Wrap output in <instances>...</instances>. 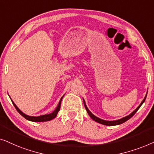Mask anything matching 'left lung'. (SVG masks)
I'll use <instances>...</instances> for the list:
<instances>
[{
  "label": "left lung",
  "instance_id": "obj_1",
  "mask_svg": "<svg viewBox=\"0 0 154 154\" xmlns=\"http://www.w3.org/2000/svg\"><path fill=\"white\" fill-rule=\"evenodd\" d=\"M146 95H147V93L146 94V96H145V97L144 99H143V101H141V103L139 104V106L137 107L136 109H135L134 111L131 112L130 115H128V116L126 117H124V118H122L121 119H119V120H112V121H109V120H103V119H101L99 118H98V117H96L94 116V115L92 113V112L90 111L89 110V108H87V105H86V103H85V99L83 98V102H84V105H85V107L86 108V110H87V111L88 112V114H89V116L91 117V119H93L94 121L96 122H98V123L100 124H102V125H108V126H114V125H120V124H122L123 122H126L127 120H128L129 119H130L132 117L134 116V115L136 113L137 110H139V108L141 107V106L142 105L143 103H144V102L145 101V100H146Z\"/></svg>",
  "mask_w": 154,
  "mask_h": 154
}]
</instances>
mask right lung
Here are the masks:
<instances>
[{"label":"right lung","instance_id":"1","mask_svg":"<svg viewBox=\"0 0 154 154\" xmlns=\"http://www.w3.org/2000/svg\"><path fill=\"white\" fill-rule=\"evenodd\" d=\"M63 96H64V95L61 97L60 101H59V103L58 104V106H57V108L55 109V110L53 112H51V113H49V114H46V115H42V116H36H36H27V115H26L25 113H24L23 112H22L21 110L18 108L17 106L15 105V103H14L12 100L11 101H12V102H13V104L14 105V106H15L16 110H17V112H19V113L22 116H23L24 118L26 119V120H29V121H32V122H46V121H49V120H53V118H55L57 116V114H58V111L60 110L61 101H62Z\"/></svg>","mask_w":154,"mask_h":154}]
</instances>
